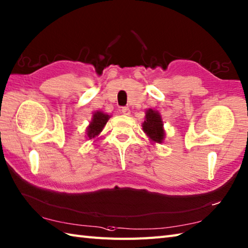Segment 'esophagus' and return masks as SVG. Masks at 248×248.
I'll list each match as a JSON object with an SVG mask.
<instances>
[{
  "label": "esophagus",
  "instance_id": "1",
  "mask_svg": "<svg viewBox=\"0 0 248 248\" xmlns=\"http://www.w3.org/2000/svg\"><path fill=\"white\" fill-rule=\"evenodd\" d=\"M121 113H123L124 115H130V108H127V107H125V108H121Z\"/></svg>",
  "mask_w": 248,
  "mask_h": 248
}]
</instances>
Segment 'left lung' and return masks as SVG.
I'll use <instances>...</instances> for the list:
<instances>
[{"label": "left lung", "instance_id": "1", "mask_svg": "<svg viewBox=\"0 0 248 248\" xmlns=\"http://www.w3.org/2000/svg\"><path fill=\"white\" fill-rule=\"evenodd\" d=\"M143 130L151 141L159 144L163 143V140L165 138V132L164 129H163V121L159 112L152 108L146 110Z\"/></svg>", "mask_w": 248, "mask_h": 248}]
</instances>
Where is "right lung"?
<instances>
[{
	"instance_id": "add662e5",
	"label": "right lung",
	"mask_w": 248,
	"mask_h": 248,
	"mask_svg": "<svg viewBox=\"0 0 248 248\" xmlns=\"http://www.w3.org/2000/svg\"><path fill=\"white\" fill-rule=\"evenodd\" d=\"M109 117H110L109 115L105 114L103 112H100V110H97L96 113H93L91 124H89L86 130L87 138L89 140H92L96 138V136H98L100 132L103 130L104 125L107 124Z\"/></svg>"
}]
</instances>
